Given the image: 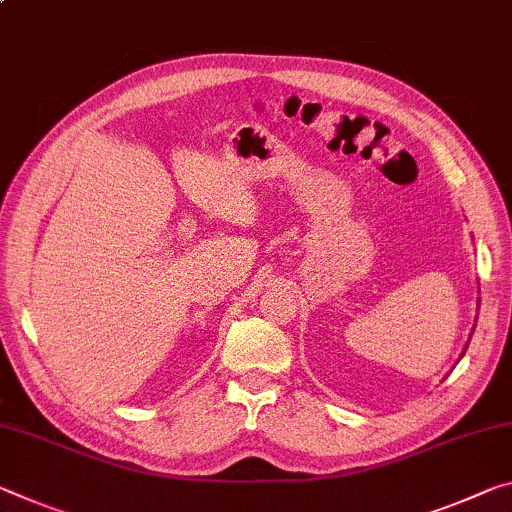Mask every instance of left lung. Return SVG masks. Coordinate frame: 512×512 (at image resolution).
<instances>
[{"mask_svg":"<svg viewBox=\"0 0 512 512\" xmlns=\"http://www.w3.org/2000/svg\"><path fill=\"white\" fill-rule=\"evenodd\" d=\"M467 344H469V342H467ZM462 355H465V351H462Z\"/></svg>","mask_w":512,"mask_h":512,"instance_id":"left-lung-1","label":"left lung"}]
</instances>
